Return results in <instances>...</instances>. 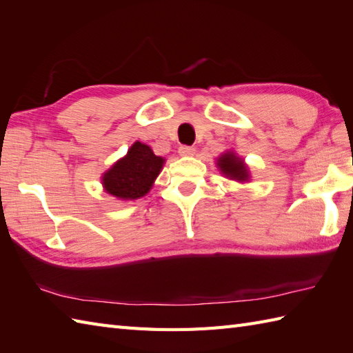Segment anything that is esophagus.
Masks as SVG:
<instances>
[{
	"instance_id": "obj_1",
	"label": "esophagus",
	"mask_w": 353,
	"mask_h": 353,
	"mask_svg": "<svg viewBox=\"0 0 353 353\" xmlns=\"http://www.w3.org/2000/svg\"><path fill=\"white\" fill-rule=\"evenodd\" d=\"M196 153V148L191 147V145H181L179 147V154L181 156H192Z\"/></svg>"
}]
</instances>
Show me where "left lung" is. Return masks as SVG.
<instances>
[{"label":"left lung","mask_w":353,"mask_h":353,"mask_svg":"<svg viewBox=\"0 0 353 353\" xmlns=\"http://www.w3.org/2000/svg\"><path fill=\"white\" fill-rule=\"evenodd\" d=\"M219 167L221 168L223 174L234 179V181L245 182L249 179V172H247L245 165L234 153H224L219 159Z\"/></svg>","instance_id":"1"}]
</instances>
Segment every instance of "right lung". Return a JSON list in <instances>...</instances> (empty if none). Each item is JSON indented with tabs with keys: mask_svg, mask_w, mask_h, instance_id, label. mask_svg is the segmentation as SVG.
<instances>
[{
	"mask_svg": "<svg viewBox=\"0 0 353 353\" xmlns=\"http://www.w3.org/2000/svg\"><path fill=\"white\" fill-rule=\"evenodd\" d=\"M162 165L163 159L156 156L152 148L134 142L127 156L103 176L104 190L123 200L139 199L152 188Z\"/></svg>",
	"mask_w": 353,
	"mask_h": 353,
	"instance_id": "1",
	"label": "right lung"
}]
</instances>
